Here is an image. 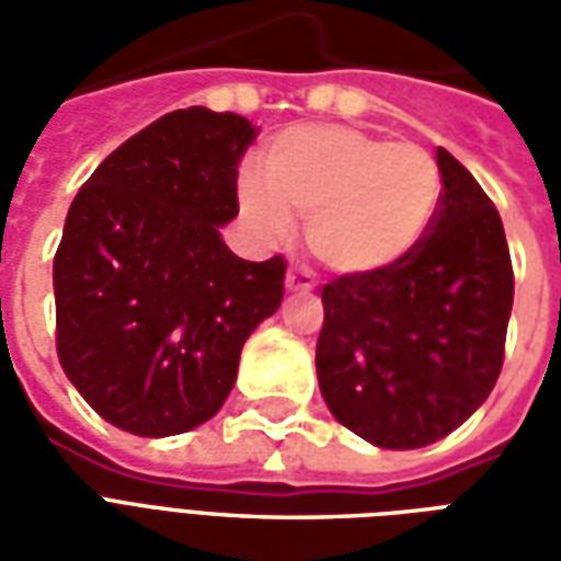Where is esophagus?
I'll list each match as a JSON object with an SVG mask.
<instances>
[{
    "mask_svg": "<svg viewBox=\"0 0 561 561\" xmlns=\"http://www.w3.org/2000/svg\"><path fill=\"white\" fill-rule=\"evenodd\" d=\"M285 291L288 294L312 291V279H309V273H304V270H288V276H285Z\"/></svg>",
    "mask_w": 561,
    "mask_h": 561,
    "instance_id": "esophagus-1",
    "label": "esophagus"
}]
</instances>
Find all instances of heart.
Segmentation results:
<instances>
[{
	"instance_id": "b5f03b06",
	"label": "heart",
	"mask_w": 561,
	"mask_h": 561,
	"mask_svg": "<svg viewBox=\"0 0 561 561\" xmlns=\"http://www.w3.org/2000/svg\"><path fill=\"white\" fill-rule=\"evenodd\" d=\"M237 204L264 240L306 221V245L330 273L373 279L421 249L442 207V171L412 144L352 126H294L267 147L261 180H240Z\"/></svg>"
}]
</instances>
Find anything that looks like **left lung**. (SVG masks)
Wrapping results in <instances>:
<instances>
[{
	"mask_svg": "<svg viewBox=\"0 0 561 561\" xmlns=\"http://www.w3.org/2000/svg\"><path fill=\"white\" fill-rule=\"evenodd\" d=\"M442 207L421 249L373 279L324 285L318 388L369 445L414 450L454 433L495 388L514 270L493 201L435 149Z\"/></svg>",
	"mask_w": 561,
	"mask_h": 561,
	"instance_id": "1",
	"label": "left lung"
}]
</instances>
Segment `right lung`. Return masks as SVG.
<instances>
[{"instance_id": "obj_1", "label": "right lung", "mask_w": 561, "mask_h": 561, "mask_svg": "<svg viewBox=\"0 0 561 561\" xmlns=\"http://www.w3.org/2000/svg\"><path fill=\"white\" fill-rule=\"evenodd\" d=\"M255 126L185 107L128 138L68 209L54 257L56 352L104 421L144 438L219 412L252 330L285 294V261H243L237 164Z\"/></svg>"}]
</instances>
